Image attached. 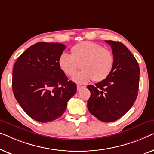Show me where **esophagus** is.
I'll use <instances>...</instances> for the list:
<instances>
[{
    "instance_id": "esophagus-1",
    "label": "esophagus",
    "mask_w": 154,
    "mask_h": 154,
    "mask_svg": "<svg viewBox=\"0 0 154 154\" xmlns=\"http://www.w3.org/2000/svg\"><path fill=\"white\" fill-rule=\"evenodd\" d=\"M86 86H79V85H78L77 86V91H81L82 88H85Z\"/></svg>"
}]
</instances>
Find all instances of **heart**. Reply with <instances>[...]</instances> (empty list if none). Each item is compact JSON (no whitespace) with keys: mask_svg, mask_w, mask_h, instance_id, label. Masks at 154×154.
Here are the masks:
<instances>
[{"mask_svg":"<svg viewBox=\"0 0 154 154\" xmlns=\"http://www.w3.org/2000/svg\"><path fill=\"white\" fill-rule=\"evenodd\" d=\"M71 55L63 53L58 64L60 70L68 77H73L81 66L82 71L73 80L77 84H86L94 80L100 82L111 74L114 58L109 49L90 41H83L70 49Z\"/></svg>","mask_w":154,"mask_h":154,"instance_id":"b5f03b06","label":"heart"}]
</instances>
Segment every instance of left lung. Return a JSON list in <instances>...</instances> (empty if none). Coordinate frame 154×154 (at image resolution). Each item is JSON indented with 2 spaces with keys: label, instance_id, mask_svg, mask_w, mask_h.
Here are the masks:
<instances>
[{
  "label": "left lung",
  "instance_id": "left-lung-1",
  "mask_svg": "<svg viewBox=\"0 0 154 154\" xmlns=\"http://www.w3.org/2000/svg\"><path fill=\"white\" fill-rule=\"evenodd\" d=\"M112 47L114 67L107 79L88 85L90 113L103 122L118 120L132 107L137 98L140 70L129 49L120 42L105 40Z\"/></svg>",
  "mask_w": 154,
  "mask_h": 154
}]
</instances>
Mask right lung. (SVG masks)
<instances>
[{
  "label": "right lung",
  "mask_w": 154,
  "mask_h": 154,
  "mask_svg": "<svg viewBox=\"0 0 154 154\" xmlns=\"http://www.w3.org/2000/svg\"><path fill=\"white\" fill-rule=\"evenodd\" d=\"M66 45L36 43L19 56L12 70L15 98L30 117L41 123L59 118L77 92L76 84L60 70L59 56Z\"/></svg>",
  "instance_id": "1"
}]
</instances>
